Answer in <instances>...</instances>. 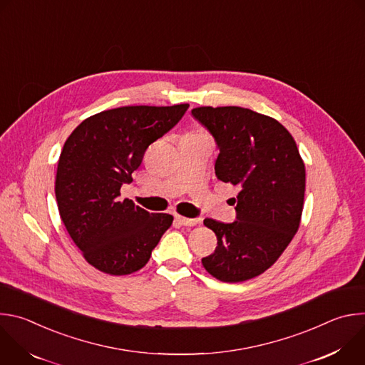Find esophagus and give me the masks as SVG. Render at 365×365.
Segmentation results:
<instances>
[{"label": "esophagus", "mask_w": 365, "mask_h": 365, "mask_svg": "<svg viewBox=\"0 0 365 365\" xmlns=\"http://www.w3.org/2000/svg\"><path fill=\"white\" fill-rule=\"evenodd\" d=\"M175 220L180 225H186V227H195L196 224H199V220H196V218H186V217H180V215H176Z\"/></svg>", "instance_id": "34e87169"}]
</instances>
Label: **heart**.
Here are the masks:
<instances>
[{
  "mask_svg": "<svg viewBox=\"0 0 365 365\" xmlns=\"http://www.w3.org/2000/svg\"><path fill=\"white\" fill-rule=\"evenodd\" d=\"M192 134H203V133H192Z\"/></svg>",
  "mask_w": 365,
  "mask_h": 365,
  "instance_id": "heart-1",
  "label": "heart"
}]
</instances>
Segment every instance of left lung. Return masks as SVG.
<instances>
[{
    "mask_svg": "<svg viewBox=\"0 0 365 365\" xmlns=\"http://www.w3.org/2000/svg\"><path fill=\"white\" fill-rule=\"evenodd\" d=\"M220 148L215 175L240 187L237 221H203L218 240L202 258L215 279L238 283L270 269L299 230L306 170L292 134L274 118L241 107L192 110Z\"/></svg>",
    "mask_w": 365,
    "mask_h": 365,
    "instance_id": "left-lung-1",
    "label": "left lung"
}]
</instances>
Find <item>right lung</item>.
<instances>
[{"label":"right lung","instance_id":"1","mask_svg":"<svg viewBox=\"0 0 365 365\" xmlns=\"http://www.w3.org/2000/svg\"><path fill=\"white\" fill-rule=\"evenodd\" d=\"M189 103L134 106L83 120L68 137L58 162L55 193L61 218L96 270L125 276L143 269L173 222L121 199L147 147L183 117Z\"/></svg>","mask_w":365,"mask_h":365}]
</instances>
